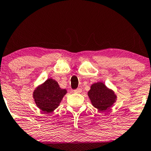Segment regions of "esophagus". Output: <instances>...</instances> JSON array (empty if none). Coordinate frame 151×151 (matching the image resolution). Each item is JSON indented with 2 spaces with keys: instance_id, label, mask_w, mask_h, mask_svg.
<instances>
[{
  "instance_id": "obj_1",
  "label": "esophagus",
  "mask_w": 151,
  "mask_h": 151,
  "mask_svg": "<svg viewBox=\"0 0 151 151\" xmlns=\"http://www.w3.org/2000/svg\"><path fill=\"white\" fill-rule=\"evenodd\" d=\"M82 91V88H77V89L73 91V92L76 93H81Z\"/></svg>"
}]
</instances>
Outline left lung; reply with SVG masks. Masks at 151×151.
<instances>
[{
    "instance_id": "left-lung-1",
    "label": "left lung",
    "mask_w": 151,
    "mask_h": 151,
    "mask_svg": "<svg viewBox=\"0 0 151 151\" xmlns=\"http://www.w3.org/2000/svg\"><path fill=\"white\" fill-rule=\"evenodd\" d=\"M88 96L93 106L102 112L110 109L117 100V96L114 91L107 88L102 82L94 83L91 86Z\"/></svg>"
}]
</instances>
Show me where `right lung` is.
<instances>
[{
  "instance_id": "obj_1",
  "label": "right lung",
  "mask_w": 151,
  "mask_h": 151,
  "mask_svg": "<svg viewBox=\"0 0 151 151\" xmlns=\"http://www.w3.org/2000/svg\"><path fill=\"white\" fill-rule=\"evenodd\" d=\"M67 92V90L60 87L55 80L49 78L34 90L33 98L36 106L48 114L58 108Z\"/></svg>"
}]
</instances>
